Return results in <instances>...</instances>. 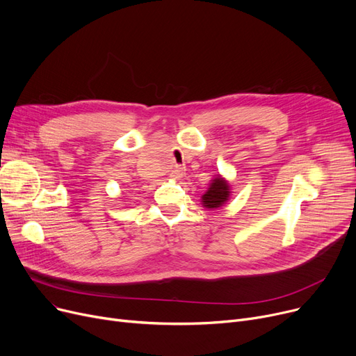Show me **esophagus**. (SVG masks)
<instances>
[{"instance_id":"34e87169","label":"esophagus","mask_w":356,"mask_h":356,"mask_svg":"<svg viewBox=\"0 0 356 356\" xmlns=\"http://www.w3.org/2000/svg\"><path fill=\"white\" fill-rule=\"evenodd\" d=\"M184 171H185V170L182 168V166H178V165H177L175 168H174V171H172V177H174V178H181V177L184 175Z\"/></svg>"}]
</instances>
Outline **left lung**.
<instances>
[{
	"label": "left lung",
	"mask_w": 356,
	"mask_h": 356,
	"mask_svg": "<svg viewBox=\"0 0 356 356\" xmlns=\"http://www.w3.org/2000/svg\"><path fill=\"white\" fill-rule=\"evenodd\" d=\"M229 197V185L221 177L213 179L208 191L202 195V204L207 208H218Z\"/></svg>",
	"instance_id": "1"
}]
</instances>
